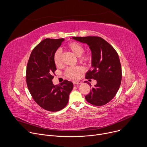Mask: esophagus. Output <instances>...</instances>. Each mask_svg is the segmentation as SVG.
I'll return each instance as SVG.
<instances>
[{
  "mask_svg": "<svg viewBox=\"0 0 147 147\" xmlns=\"http://www.w3.org/2000/svg\"><path fill=\"white\" fill-rule=\"evenodd\" d=\"M73 83L74 85H78V84H81V82H80V81H73Z\"/></svg>",
  "mask_w": 147,
  "mask_h": 147,
  "instance_id": "esophagus-1",
  "label": "esophagus"
}]
</instances>
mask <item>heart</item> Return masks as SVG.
Here are the masks:
<instances>
[{"mask_svg": "<svg viewBox=\"0 0 147 147\" xmlns=\"http://www.w3.org/2000/svg\"><path fill=\"white\" fill-rule=\"evenodd\" d=\"M67 48L75 55L78 57L80 61L85 64L90 63L92 61V56L91 54L89 52H84V47L81 44L77 42H71L67 45ZM61 51L59 49L56 50L53 56V61L56 67H59L61 65ZM82 71L83 69L81 66H78L76 67H67L65 70V75L69 79L77 80Z\"/></svg>", "mask_w": 147, "mask_h": 147, "instance_id": "1", "label": "heart"}]
</instances>
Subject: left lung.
<instances>
[{
    "instance_id": "left-lung-1",
    "label": "left lung",
    "mask_w": 147,
    "mask_h": 147,
    "mask_svg": "<svg viewBox=\"0 0 147 147\" xmlns=\"http://www.w3.org/2000/svg\"><path fill=\"white\" fill-rule=\"evenodd\" d=\"M73 38L87 44L92 52V69L87 72L86 78L96 80L97 83L85 98L93 105H105L114 98L121 84L122 73L118 54L101 37L73 36Z\"/></svg>"
}]
</instances>
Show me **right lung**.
Instances as JSON below:
<instances>
[{
  "label": "right lung",
  "mask_w": 147,
  "mask_h": 147,
  "mask_svg": "<svg viewBox=\"0 0 147 147\" xmlns=\"http://www.w3.org/2000/svg\"><path fill=\"white\" fill-rule=\"evenodd\" d=\"M64 40L47 38L41 41L32 50L27 66L26 82L32 98L40 107L50 112L59 111L67 105L73 88L68 80L57 86L52 82L56 70L53 56Z\"/></svg>",
  "instance_id": "right-lung-1"
}]
</instances>
